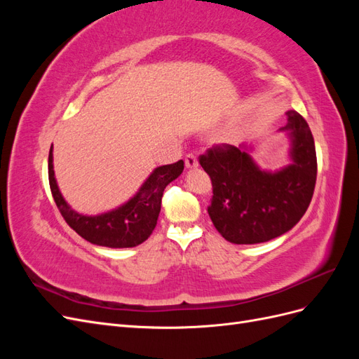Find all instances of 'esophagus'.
Masks as SVG:
<instances>
[{
  "instance_id": "esophagus-1",
  "label": "esophagus",
  "mask_w": 359,
  "mask_h": 359,
  "mask_svg": "<svg viewBox=\"0 0 359 359\" xmlns=\"http://www.w3.org/2000/svg\"><path fill=\"white\" fill-rule=\"evenodd\" d=\"M186 166L187 168H196L198 166V157L194 153H189L186 156Z\"/></svg>"
}]
</instances>
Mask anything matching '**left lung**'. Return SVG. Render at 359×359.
Returning a JSON list of instances; mask_svg holds the SVG:
<instances>
[{"label": "left lung", "mask_w": 359, "mask_h": 359, "mask_svg": "<svg viewBox=\"0 0 359 359\" xmlns=\"http://www.w3.org/2000/svg\"><path fill=\"white\" fill-rule=\"evenodd\" d=\"M292 140L289 166L259 169L244 148L215 145L199 156L212 182L208 214L215 229L232 244H259L286 233L306 214L316 186L318 160L306 119L287 112L281 128Z\"/></svg>", "instance_id": "1"}]
</instances>
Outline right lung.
Masks as SVG:
<instances>
[{
  "mask_svg": "<svg viewBox=\"0 0 359 359\" xmlns=\"http://www.w3.org/2000/svg\"><path fill=\"white\" fill-rule=\"evenodd\" d=\"M49 186L61 215L72 229L91 244L127 248L136 247L148 240L157 224L161 208V198L166 186L177 180L184 170V161L154 169L135 196L116 210L100 215H82L73 211L64 201L53 173L52 147L49 151Z\"/></svg>",
  "mask_w": 359,
  "mask_h": 359,
  "instance_id": "1",
  "label": "right lung"
}]
</instances>
